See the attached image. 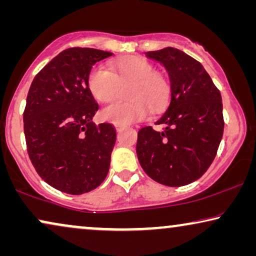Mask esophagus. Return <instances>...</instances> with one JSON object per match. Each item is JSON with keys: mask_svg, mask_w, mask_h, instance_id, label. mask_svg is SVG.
I'll use <instances>...</instances> for the list:
<instances>
[{"mask_svg": "<svg viewBox=\"0 0 256 256\" xmlns=\"http://www.w3.org/2000/svg\"><path fill=\"white\" fill-rule=\"evenodd\" d=\"M115 129H116L118 132H120L121 129H124V126H122V124H115Z\"/></svg>", "mask_w": 256, "mask_h": 256, "instance_id": "obj_1", "label": "esophagus"}]
</instances>
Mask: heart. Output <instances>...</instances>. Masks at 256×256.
Masks as SVG:
<instances>
[{
  "instance_id": "obj_1",
  "label": "heart",
  "mask_w": 256,
  "mask_h": 256,
  "mask_svg": "<svg viewBox=\"0 0 256 256\" xmlns=\"http://www.w3.org/2000/svg\"><path fill=\"white\" fill-rule=\"evenodd\" d=\"M110 70L104 65L93 66L87 76V87L99 102H108L116 92L118 83L132 82L126 102H114L101 110L102 120L118 124L141 121L150 113L168 106L171 86L166 76L156 72L152 62L141 57H126L110 62Z\"/></svg>"
}]
</instances>
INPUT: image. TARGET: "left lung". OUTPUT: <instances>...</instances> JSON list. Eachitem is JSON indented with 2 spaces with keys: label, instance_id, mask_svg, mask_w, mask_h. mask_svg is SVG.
<instances>
[{
  "label": "left lung",
  "instance_id": "8db88e82",
  "mask_svg": "<svg viewBox=\"0 0 256 256\" xmlns=\"http://www.w3.org/2000/svg\"><path fill=\"white\" fill-rule=\"evenodd\" d=\"M166 68L171 96L156 124L138 130L136 154L142 169L157 183L183 186L206 172L224 132L222 94L200 62L174 48L146 52Z\"/></svg>",
  "mask_w": 256,
  "mask_h": 256
}]
</instances>
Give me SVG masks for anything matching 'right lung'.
<instances>
[{
	"label": "right lung",
	"mask_w": 256,
	"mask_h": 256,
	"mask_svg": "<svg viewBox=\"0 0 256 256\" xmlns=\"http://www.w3.org/2000/svg\"><path fill=\"white\" fill-rule=\"evenodd\" d=\"M110 56L96 48H66L40 70L28 93L23 121L31 163L42 180L65 194L94 190L110 170L116 130L92 121L99 104L87 76Z\"/></svg>",
	"instance_id": "right-lung-1"
}]
</instances>
